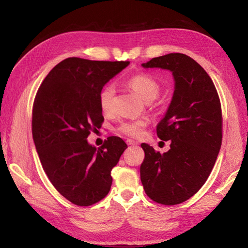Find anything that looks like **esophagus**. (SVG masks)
Returning a JSON list of instances; mask_svg holds the SVG:
<instances>
[{
	"label": "esophagus",
	"mask_w": 248,
	"mask_h": 248,
	"mask_svg": "<svg viewBox=\"0 0 248 248\" xmlns=\"http://www.w3.org/2000/svg\"><path fill=\"white\" fill-rule=\"evenodd\" d=\"M127 144L128 145H138V144H139V143H138V142L137 141H133V140H127Z\"/></svg>",
	"instance_id": "34e87169"
}]
</instances>
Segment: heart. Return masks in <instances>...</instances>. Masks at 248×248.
<instances>
[{
  "label": "heart",
  "instance_id": "b5f03b06",
  "mask_svg": "<svg viewBox=\"0 0 248 248\" xmlns=\"http://www.w3.org/2000/svg\"><path fill=\"white\" fill-rule=\"evenodd\" d=\"M128 85L140 96L142 99L153 100L157 97L159 93V85L156 79L151 77L149 74H136L130 78L128 81ZM115 96V86L112 84L104 86L99 92L98 103L99 107L104 114H108L111 111L112 103H114ZM146 125L145 120H132L127 121L119 125V132L125 134V136L131 138H140L143 136L144 128Z\"/></svg>",
  "mask_w": 248,
  "mask_h": 248
}]
</instances>
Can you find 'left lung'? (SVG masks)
Here are the masks:
<instances>
[{"label":"left lung","instance_id":"8db88e82","mask_svg":"<svg viewBox=\"0 0 248 248\" xmlns=\"http://www.w3.org/2000/svg\"><path fill=\"white\" fill-rule=\"evenodd\" d=\"M171 72L174 93L164 117L156 125L170 150L155 152L142 143L140 166L145 194L155 202L173 205L194 196L208 179L222 143L219 95L202 66L183 53H169L142 64Z\"/></svg>","mask_w":248,"mask_h":248}]
</instances>
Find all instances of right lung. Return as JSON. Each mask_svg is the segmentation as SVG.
Wrapping results in <instances>:
<instances>
[{"label":"right lung","mask_w":248,"mask_h":248,"mask_svg":"<svg viewBox=\"0 0 248 248\" xmlns=\"http://www.w3.org/2000/svg\"><path fill=\"white\" fill-rule=\"evenodd\" d=\"M129 64L68 58L37 92L31 121L37 153L54 188L77 205L87 207L107 196L111 170L128 148L118 137L108 138L100 148L86 139L104 121L100 90Z\"/></svg>","instance_id":"1"}]
</instances>
